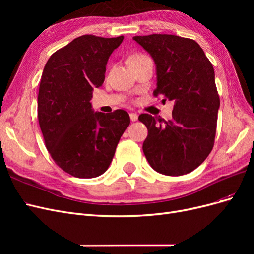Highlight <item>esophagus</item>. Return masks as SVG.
Wrapping results in <instances>:
<instances>
[{"label":"esophagus","mask_w":254,"mask_h":254,"mask_svg":"<svg viewBox=\"0 0 254 254\" xmlns=\"http://www.w3.org/2000/svg\"><path fill=\"white\" fill-rule=\"evenodd\" d=\"M130 120H131L132 122H135L137 120V114L136 113H130Z\"/></svg>","instance_id":"obj_1"}]
</instances>
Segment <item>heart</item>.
Wrapping results in <instances>:
<instances>
[{"instance_id": "heart-1", "label": "heart", "mask_w": 254, "mask_h": 254, "mask_svg": "<svg viewBox=\"0 0 254 254\" xmlns=\"http://www.w3.org/2000/svg\"><path fill=\"white\" fill-rule=\"evenodd\" d=\"M140 56H143V55H141V54H135V55H133L131 58H130V61H131V60H132V59H134V58L140 57Z\"/></svg>"}]
</instances>
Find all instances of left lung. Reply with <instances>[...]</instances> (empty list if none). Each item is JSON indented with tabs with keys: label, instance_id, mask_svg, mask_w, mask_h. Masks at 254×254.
I'll use <instances>...</instances> for the list:
<instances>
[{
	"label": "left lung",
	"instance_id": "obj_1",
	"mask_svg": "<svg viewBox=\"0 0 254 254\" xmlns=\"http://www.w3.org/2000/svg\"><path fill=\"white\" fill-rule=\"evenodd\" d=\"M157 66L153 96L174 102L173 119L139 117L148 129L143 151L156 172L182 176L193 172L213 149L220 105L211 61L195 40L176 35L135 36ZM164 121L160 125L157 121Z\"/></svg>",
	"mask_w": 254,
	"mask_h": 254
}]
</instances>
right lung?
I'll return each mask as SVG.
<instances>
[{"label":"right lung","instance_id":"obj_1","mask_svg":"<svg viewBox=\"0 0 254 254\" xmlns=\"http://www.w3.org/2000/svg\"><path fill=\"white\" fill-rule=\"evenodd\" d=\"M124 36L83 35L49 58L38 94V121L55 163L76 178H95L111 163L129 114L93 112L92 92L103 86L106 65Z\"/></svg>","mask_w":254,"mask_h":254}]
</instances>
